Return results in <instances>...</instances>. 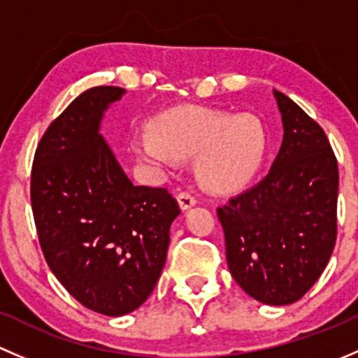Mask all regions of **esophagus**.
<instances>
[{
	"label": "esophagus",
	"mask_w": 358,
	"mask_h": 358,
	"mask_svg": "<svg viewBox=\"0 0 358 358\" xmlns=\"http://www.w3.org/2000/svg\"><path fill=\"white\" fill-rule=\"evenodd\" d=\"M178 201H179V206L182 210H187L191 208V206L196 205V196H194L193 193H189V191H179L178 193Z\"/></svg>",
	"instance_id": "obj_1"
}]
</instances>
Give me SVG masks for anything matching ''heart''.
Masks as SVG:
<instances>
[{
	"label": "heart",
	"instance_id": "heart-1",
	"mask_svg": "<svg viewBox=\"0 0 358 358\" xmlns=\"http://www.w3.org/2000/svg\"><path fill=\"white\" fill-rule=\"evenodd\" d=\"M132 146L139 158L164 165H171L174 158L198 155L196 171L205 186L229 191L259 172L267 152V132L252 113L233 115L184 106L158 117L155 134H134Z\"/></svg>",
	"mask_w": 358,
	"mask_h": 358
}]
</instances>
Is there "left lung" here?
Here are the masks:
<instances>
[{
    "mask_svg": "<svg viewBox=\"0 0 358 358\" xmlns=\"http://www.w3.org/2000/svg\"><path fill=\"white\" fill-rule=\"evenodd\" d=\"M282 145L257 186L219 206L234 281L255 300H300L329 262L336 243L338 162L326 132L293 99L274 91Z\"/></svg>",
    "mask_w": 358,
    "mask_h": 358,
    "instance_id": "obj_1",
    "label": "left lung"
}]
</instances>
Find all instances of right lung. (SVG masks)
<instances>
[{
    "label": "right lung",
    "mask_w": 358,
    "mask_h": 358,
    "mask_svg": "<svg viewBox=\"0 0 358 358\" xmlns=\"http://www.w3.org/2000/svg\"><path fill=\"white\" fill-rule=\"evenodd\" d=\"M125 90L84 91L50 124L31 174L43 255L64 288L98 314L119 317L152 294L167 259L178 200L134 186L99 134L103 112Z\"/></svg>",
    "instance_id": "obj_1"
}]
</instances>
